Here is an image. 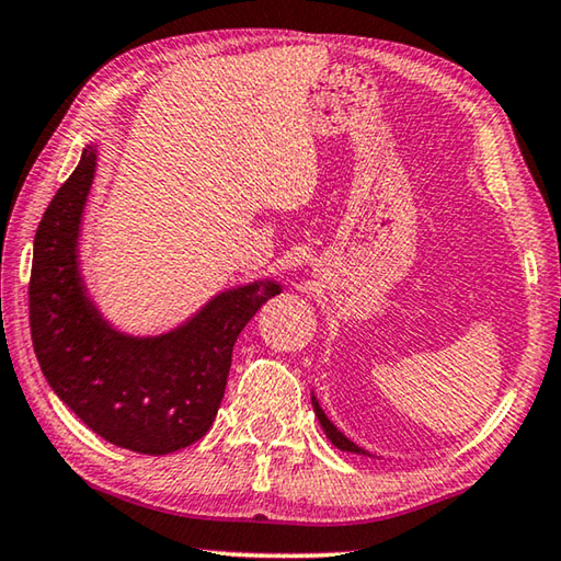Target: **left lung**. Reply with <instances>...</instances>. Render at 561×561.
<instances>
[{
	"instance_id": "left-lung-1",
	"label": "left lung",
	"mask_w": 561,
	"mask_h": 561,
	"mask_svg": "<svg viewBox=\"0 0 561 561\" xmlns=\"http://www.w3.org/2000/svg\"><path fill=\"white\" fill-rule=\"evenodd\" d=\"M311 403H314V413H317V417H319L321 428H324V433H327V438H329L331 443H334L339 450H346V453H356V455H368V453H366L364 448H358V445H356L354 440H348L344 433H341V431H336V425H334V423H331V421H329V417H327V413H324V411H321V408H319V403H317V398H314V401H311Z\"/></svg>"
}]
</instances>
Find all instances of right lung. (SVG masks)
<instances>
[{"instance_id": "1", "label": "right lung", "mask_w": 561, "mask_h": 561, "mask_svg": "<svg viewBox=\"0 0 561 561\" xmlns=\"http://www.w3.org/2000/svg\"><path fill=\"white\" fill-rule=\"evenodd\" d=\"M93 173L96 148L87 146L36 227L34 354L51 391L103 440L144 455L175 453L210 431L234 341L279 294V284L254 282L217 294L168 334H121L93 307L79 274V227Z\"/></svg>"}]
</instances>
